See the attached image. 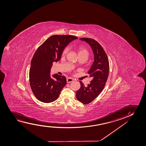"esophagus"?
Wrapping results in <instances>:
<instances>
[{
  "label": "esophagus",
  "mask_w": 146,
  "mask_h": 146,
  "mask_svg": "<svg viewBox=\"0 0 146 146\" xmlns=\"http://www.w3.org/2000/svg\"><path fill=\"white\" fill-rule=\"evenodd\" d=\"M74 80V79L72 78H67V82L68 83H70L71 82H72Z\"/></svg>",
  "instance_id": "obj_1"
}]
</instances>
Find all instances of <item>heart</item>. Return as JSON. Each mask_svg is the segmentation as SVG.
Instances as JSON below:
<instances>
[{
	"label": "heart",
	"instance_id": "b5f03b06",
	"mask_svg": "<svg viewBox=\"0 0 146 146\" xmlns=\"http://www.w3.org/2000/svg\"><path fill=\"white\" fill-rule=\"evenodd\" d=\"M68 47H65L64 48L62 52V55L64 56L67 54L68 52ZM78 56L79 58H83L87 60L89 56V52L87 50V48H85L84 46H80L78 47Z\"/></svg>",
	"mask_w": 146,
	"mask_h": 146
}]
</instances>
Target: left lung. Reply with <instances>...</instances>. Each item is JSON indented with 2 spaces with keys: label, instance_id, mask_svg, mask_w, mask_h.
Masks as SVG:
<instances>
[{
  "label": "left lung",
  "instance_id": "1",
  "mask_svg": "<svg viewBox=\"0 0 146 146\" xmlns=\"http://www.w3.org/2000/svg\"><path fill=\"white\" fill-rule=\"evenodd\" d=\"M80 39L89 43L94 55V62L88 72L93 79L87 86H85L82 81H80L81 87L76 92L77 100L83 104H88L97 98L103 90L109 75V63L106 52L97 41L88 38Z\"/></svg>",
  "mask_w": 146,
  "mask_h": 146
}]
</instances>
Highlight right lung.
<instances>
[{
  "instance_id": "add662e5",
  "label": "right lung",
  "mask_w": 146,
  "mask_h": 146,
  "mask_svg": "<svg viewBox=\"0 0 146 146\" xmlns=\"http://www.w3.org/2000/svg\"><path fill=\"white\" fill-rule=\"evenodd\" d=\"M77 37L73 35L50 36L36 50L29 70V83L32 92L41 102L49 103L58 98L66 84L65 76L55 74L50 77L53 62H58L64 48Z\"/></svg>"
}]
</instances>
